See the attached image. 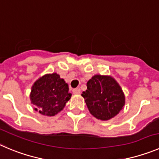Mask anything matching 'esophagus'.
I'll list each match as a JSON object with an SVG mask.
<instances>
[{
	"label": "esophagus",
	"instance_id": "esophagus-1",
	"mask_svg": "<svg viewBox=\"0 0 159 159\" xmlns=\"http://www.w3.org/2000/svg\"><path fill=\"white\" fill-rule=\"evenodd\" d=\"M73 93H75V94H79L81 93V89L79 88H77V89H73Z\"/></svg>",
	"mask_w": 159,
	"mask_h": 159
}]
</instances>
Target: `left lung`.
Listing matches in <instances>:
<instances>
[{
	"label": "left lung",
	"mask_w": 159,
	"mask_h": 159,
	"mask_svg": "<svg viewBox=\"0 0 159 159\" xmlns=\"http://www.w3.org/2000/svg\"><path fill=\"white\" fill-rule=\"evenodd\" d=\"M81 96L90 113L100 120L116 116L125 105V96L113 78L95 75L87 82V90Z\"/></svg>",
	"instance_id": "left-lung-1"
}]
</instances>
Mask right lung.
Returning a JSON list of instances; mask_svg holds the SVG:
<instances>
[{
    "instance_id": "1",
    "label": "right lung",
    "mask_w": 159,
    "mask_h": 159,
    "mask_svg": "<svg viewBox=\"0 0 159 159\" xmlns=\"http://www.w3.org/2000/svg\"><path fill=\"white\" fill-rule=\"evenodd\" d=\"M68 84L59 75H46L34 84L30 94L31 103L41 115L53 116L63 110L71 94Z\"/></svg>"
}]
</instances>
